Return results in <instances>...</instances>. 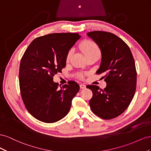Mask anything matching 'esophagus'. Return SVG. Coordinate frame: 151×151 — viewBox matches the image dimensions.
Returning a JSON list of instances; mask_svg holds the SVG:
<instances>
[{
	"label": "esophagus",
	"instance_id": "34e87169",
	"mask_svg": "<svg viewBox=\"0 0 151 151\" xmlns=\"http://www.w3.org/2000/svg\"><path fill=\"white\" fill-rule=\"evenodd\" d=\"M80 88L81 89H85L86 88V85L84 84H80Z\"/></svg>",
	"mask_w": 151,
	"mask_h": 151
}]
</instances>
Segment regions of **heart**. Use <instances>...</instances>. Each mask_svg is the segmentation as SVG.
Returning a JSON list of instances; mask_svg holds the SVG:
<instances>
[{
	"instance_id": "b5f03b06",
	"label": "heart",
	"mask_w": 151,
	"mask_h": 151,
	"mask_svg": "<svg viewBox=\"0 0 151 151\" xmlns=\"http://www.w3.org/2000/svg\"><path fill=\"white\" fill-rule=\"evenodd\" d=\"M81 51L83 52L86 57L90 56H99L101 53V51L98 45L95 43L91 42V41H84L83 43H81L79 46ZM72 55V50H70L68 52L66 60L68 61Z\"/></svg>"
}]
</instances>
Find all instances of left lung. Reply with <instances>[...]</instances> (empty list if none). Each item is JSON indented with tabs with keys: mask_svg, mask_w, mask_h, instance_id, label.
<instances>
[{
	"mask_svg": "<svg viewBox=\"0 0 151 151\" xmlns=\"http://www.w3.org/2000/svg\"><path fill=\"white\" fill-rule=\"evenodd\" d=\"M98 45L101 62L97 74H103L106 86L104 89L88 85L93 92L91 110L100 118L112 119L124 112L133 99L136 89L135 61L129 46L111 33L94 31L87 33Z\"/></svg>",
	"mask_w": 151,
	"mask_h": 151,
	"instance_id": "left-lung-1",
	"label": "left lung"
}]
</instances>
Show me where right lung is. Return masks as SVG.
<instances>
[{
	"mask_svg": "<svg viewBox=\"0 0 151 151\" xmlns=\"http://www.w3.org/2000/svg\"><path fill=\"white\" fill-rule=\"evenodd\" d=\"M81 37L78 33H71L40 36L24 52L19 72L21 94L26 109L36 119L54 123L69 111L79 85L70 81L59 86L53 82V77L62 72L68 51Z\"/></svg>",
	"mask_w": 151,
	"mask_h": 151,
	"instance_id": "1",
	"label": "right lung"
}]
</instances>
